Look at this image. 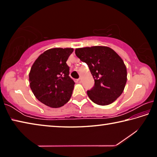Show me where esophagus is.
Here are the masks:
<instances>
[{
	"label": "esophagus",
	"mask_w": 157,
	"mask_h": 157,
	"mask_svg": "<svg viewBox=\"0 0 157 157\" xmlns=\"http://www.w3.org/2000/svg\"><path fill=\"white\" fill-rule=\"evenodd\" d=\"M77 82H78V83H81V82H82V79L81 78H79V79H77Z\"/></svg>",
	"instance_id": "obj_1"
}]
</instances>
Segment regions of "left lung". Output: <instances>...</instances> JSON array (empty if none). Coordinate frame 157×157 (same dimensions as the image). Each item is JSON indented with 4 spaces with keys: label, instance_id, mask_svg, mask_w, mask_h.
<instances>
[{
    "label": "left lung",
    "instance_id": "obj_1",
    "mask_svg": "<svg viewBox=\"0 0 157 157\" xmlns=\"http://www.w3.org/2000/svg\"><path fill=\"white\" fill-rule=\"evenodd\" d=\"M75 55L88 65L94 86L87 91L90 100L98 105H108L123 92L127 68L121 57L110 48L92 46L75 50Z\"/></svg>",
    "mask_w": 157,
    "mask_h": 157
}]
</instances>
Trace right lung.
<instances>
[{
    "mask_svg": "<svg viewBox=\"0 0 157 157\" xmlns=\"http://www.w3.org/2000/svg\"><path fill=\"white\" fill-rule=\"evenodd\" d=\"M73 48H51L39 55L29 73L34 96L50 107L58 108L68 102L75 82L69 77L66 63Z\"/></svg>",
    "mask_w": 157,
    "mask_h": 157,
    "instance_id": "add662e5",
    "label": "right lung"
}]
</instances>
